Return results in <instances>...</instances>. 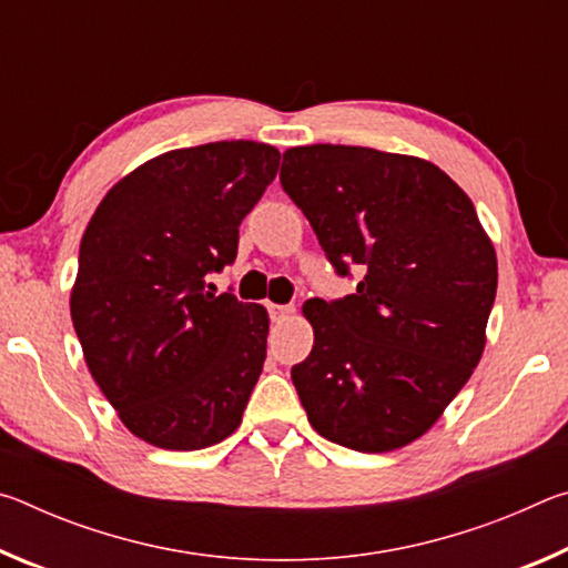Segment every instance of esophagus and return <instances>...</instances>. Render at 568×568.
Instances as JSON below:
<instances>
[{
    "mask_svg": "<svg viewBox=\"0 0 568 568\" xmlns=\"http://www.w3.org/2000/svg\"><path fill=\"white\" fill-rule=\"evenodd\" d=\"M267 311H271V321L281 323V321H285V318H287V315H293L295 307H293V305H277V303H267Z\"/></svg>",
    "mask_w": 568,
    "mask_h": 568,
    "instance_id": "34e87169",
    "label": "esophagus"
}]
</instances>
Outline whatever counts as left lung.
Returning <instances> with one entry per match:
<instances>
[{"label":"left lung","instance_id":"1","mask_svg":"<svg viewBox=\"0 0 568 568\" xmlns=\"http://www.w3.org/2000/svg\"><path fill=\"white\" fill-rule=\"evenodd\" d=\"M283 190L338 275L313 297V351L291 378L311 426L363 454L413 444L440 418L486 348L498 265L470 197L434 162L351 145L283 152Z\"/></svg>","mask_w":568,"mask_h":568}]
</instances>
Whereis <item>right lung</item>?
I'll list each match as a JSON object with an SVG mask.
<instances>
[{
	"mask_svg": "<svg viewBox=\"0 0 568 568\" xmlns=\"http://www.w3.org/2000/svg\"><path fill=\"white\" fill-rule=\"evenodd\" d=\"M281 152L225 140L170 150L114 185L80 243L70 313L84 363L130 434L200 450L243 420L271 318L205 291L237 255L243 217Z\"/></svg>",
	"mask_w": 568,
	"mask_h": 568,
	"instance_id": "right-lung-1",
	"label": "right lung"
}]
</instances>
